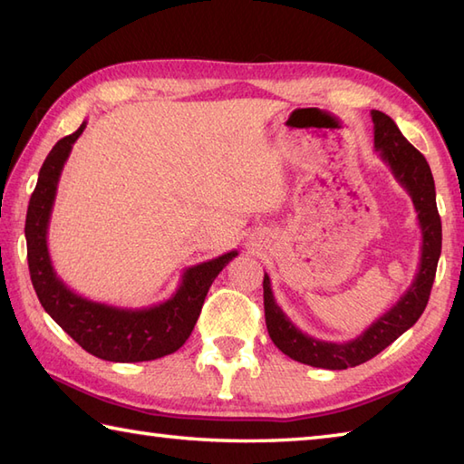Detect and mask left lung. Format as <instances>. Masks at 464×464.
Listing matches in <instances>:
<instances>
[{
    "label": "left lung",
    "mask_w": 464,
    "mask_h": 464,
    "mask_svg": "<svg viewBox=\"0 0 464 464\" xmlns=\"http://www.w3.org/2000/svg\"><path fill=\"white\" fill-rule=\"evenodd\" d=\"M371 117L374 125V150H377L381 160L389 165L392 177L411 195L412 205H415L422 235L419 269L409 289L401 295V299L387 313L371 323L369 329H364L357 339L344 343L314 339L295 327V323L275 301L271 279L265 273V323H267L271 341L293 361L319 369L341 371L357 367V364L372 359L382 349H387L392 341H397L402 333L409 331L427 307L440 257L442 229L430 167L422 153L407 141V137L401 133L397 123L389 115L372 110Z\"/></svg>",
    "instance_id": "1"
}]
</instances>
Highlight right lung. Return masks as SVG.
Wrapping results in <instances>:
<instances>
[{
	"label": "right lung",
	"instance_id": "1",
	"mask_svg": "<svg viewBox=\"0 0 464 464\" xmlns=\"http://www.w3.org/2000/svg\"><path fill=\"white\" fill-rule=\"evenodd\" d=\"M87 121L75 133L59 140L39 169L25 217L27 263L34 289L45 313L93 357L113 362H141L175 353L189 339L211 283L237 251L219 255L181 275L179 287L169 299L151 307L127 309L92 301L72 291L53 269L47 249V229L52 219L57 183L73 143L80 140Z\"/></svg>",
	"mask_w": 464,
	"mask_h": 464
}]
</instances>
